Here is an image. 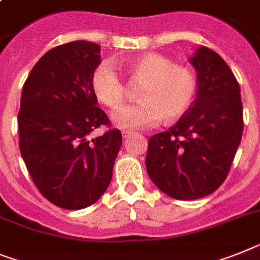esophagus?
<instances>
[{"instance_id": "obj_1", "label": "esophagus", "mask_w": 260, "mask_h": 260, "mask_svg": "<svg viewBox=\"0 0 260 260\" xmlns=\"http://www.w3.org/2000/svg\"><path fill=\"white\" fill-rule=\"evenodd\" d=\"M133 133L132 132H127V130H125V132H122V137L123 138H128V137H132Z\"/></svg>"}]
</instances>
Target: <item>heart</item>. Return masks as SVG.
<instances>
[{"label":"heart","instance_id":"b5f03b06","mask_svg":"<svg viewBox=\"0 0 260 260\" xmlns=\"http://www.w3.org/2000/svg\"><path fill=\"white\" fill-rule=\"evenodd\" d=\"M132 83L142 84L135 105L126 106L113 115L114 125L123 130H139L156 125L161 118L174 121L187 113L197 90L196 75L189 67L174 64L170 57L147 52L126 64ZM93 94L109 109L125 103V86L112 66L97 67L90 80Z\"/></svg>","mask_w":260,"mask_h":260}]
</instances>
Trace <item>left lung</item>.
<instances>
[{
	"label": "left lung",
	"mask_w": 260,
	"mask_h": 260,
	"mask_svg": "<svg viewBox=\"0 0 260 260\" xmlns=\"http://www.w3.org/2000/svg\"><path fill=\"white\" fill-rule=\"evenodd\" d=\"M189 63L196 99L176 125L152 135L146 156L152 183L176 200L201 199L225 181L243 132L241 89L229 66L205 46Z\"/></svg>",
	"instance_id": "8db88e82"
}]
</instances>
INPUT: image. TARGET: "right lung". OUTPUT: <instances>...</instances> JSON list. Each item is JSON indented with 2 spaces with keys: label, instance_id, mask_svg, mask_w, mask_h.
<instances>
[{
  "label": "right lung",
  "instance_id": "add662e5",
  "mask_svg": "<svg viewBox=\"0 0 260 260\" xmlns=\"http://www.w3.org/2000/svg\"><path fill=\"white\" fill-rule=\"evenodd\" d=\"M100 51L86 41L57 46L38 60L22 89L21 155L41 193L63 209H83L103 196L122 145L117 128L90 137L109 123L90 86Z\"/></svg>",
  "mask_w": 260,
  "mask_h": 260
}]
</instances>
